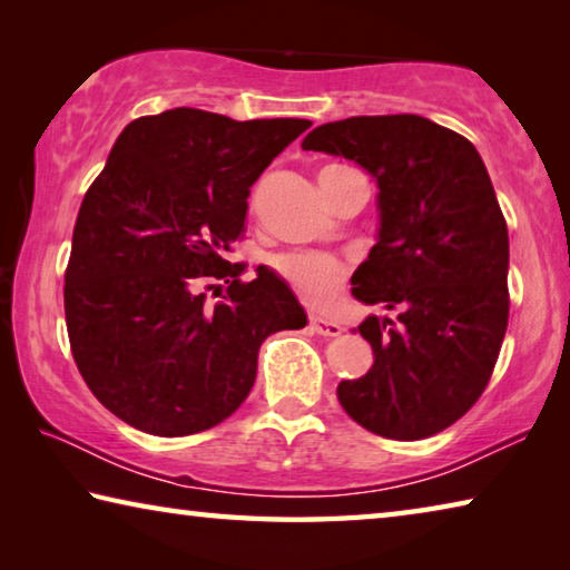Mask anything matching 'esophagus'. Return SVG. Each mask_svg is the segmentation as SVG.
<instances>
[{
	"mask_svg": "<svg viewBox=\"0 0 570 570\" xmlns=\"http://www.w3.org/2000/svg\"><path fill=\"white\" fill-rule=\"evenodd\" d=\"M308 326H312V332L322 334V336H340L342 334L340 324L330 322V320H322V316H308Z\"/></svg>",
	"mask_w": 570,
	"mask_h": 570,
	"instance_id": "esophagus-1",
	"label": "esophagus"
}]
</instances>
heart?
Masks as SVG:
<instances>
[{
	"mask_svg": "<svg viewBox=\"0 0 570 570\" xmlns=\"http://www.w3.org/2000/svg\"><path fill=\"white\" fill-rule=\"evenodd\" d=\"M332 168L340 166H326L322 168V173ZM274 268L294 292H298L314 304L326 302V298L342 286L346 276V264L342 258L322 254V250H292V254H278L274 258Z\"/></svg>",
	"mask_w": 570,
	"mask_h": 570,
	"instance_id": "obj_1",
	"label": "heart"
}]
</instances>
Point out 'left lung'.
Wrapping results in <instances>:
<instances>
[{"mask_svg":"<svg viewBox=\"0 0 570 570\" xmlns=\"http://www.w3.org/2000/svg\"><path fill=\"white\" fill-rule=\"evenodd\" d=\"M304 150L377 178L380 240L352 276L374 364L340 382L344 412L374 435L432 438L485 392L508 330V226L475 146L420 115H362L314 128Z\"/></svg>","mask_w":570,"mask_h":570,"instance_id":"left-lung-1","label":"left lung"}]
</instances>
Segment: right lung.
Returning <instances> with one entry per match:
<instances>
[{
  "instance_id": "right-lung-1",
  "label": "right lung",
  "mask_w": 570,
  "mask_h": 570,
  "mask_svg": "<svg viewBox=\"0 0 570 570\" xmlns=\"http://www.w3.org/2000/svg\"><path fill=\"white\" fill-rule=\"evenodd\" d=\"M308 125L176 108L115 140L65 272L75 364L115 417L158 438L216 428L254 387L266 336L306 324L282 278L262 266L240 282L226 250L244 238L250 186Z\"/></svg>"
}]
</instances>
